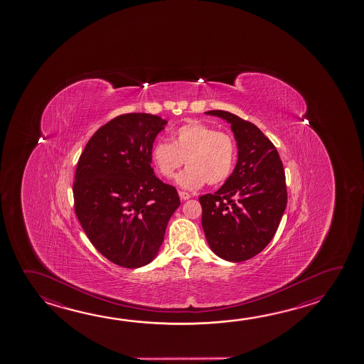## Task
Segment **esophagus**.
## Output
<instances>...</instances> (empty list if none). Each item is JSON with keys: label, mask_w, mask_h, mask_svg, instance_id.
I'll list each match as a JSON object with an SVG mask.
<instances>
[{"label": "esophagus", "mask_w": 364, "mask_h": 364, "mask_svg": "<svg viewBox=\"0 0 364 364\" xmlns=\"http://www.w3.org/2000/svg\"><path fill=\"white\" fill-rule=\"evenodd\" d=\"M179 197L181 200H188V199H191V194L186 193V191H179Z\"/></svg>", "instance_id": "34e87169"}]
</instances>
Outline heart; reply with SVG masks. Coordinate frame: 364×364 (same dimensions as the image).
<instances>
[{"label": "heart", "instance_id": "obj_1", "mask_svg": "<svg viewBox=\"0 0 364 364\" xmlns=\"http://www.w3.org/2000/svg\"><path fill=\"white\" fill-rule=\"evenodd\" d=\"M151 160L159 173L171 179L180 167L176 183L184 189H199L205 183L220 185L229 179L235 165V141L225 132L200 122H189L171 133V143L157 141Z\"/></svg>", "mask_w": 364, "mask_h": 364}]
</instances>
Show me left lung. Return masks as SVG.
<instances>
[{
  "label": "left lung",
  "mask_w": 364,
  "mask_h": 364,
  "mask_svg": "<svg viewBox=\"0 0 364 364\" xmlns=\"http://www.w3.org/2000/svg\"><path fill=\"white\" fill-rule=\"evenodd\" d=\"M207 115L231 125L237 162L215 193L199 198L202 226L210 250L223 259H250L267 247L287 208L285 171L277 149L252 122L228 111Z\"/></svg>",
  "instance_id": "obj_1"
}]
</instances>
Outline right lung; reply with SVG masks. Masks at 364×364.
Listing matches in <instances>:
<instances>
[{"mask_svg": "<svg viewBox=\"0 0 364 364\" xmlns=\"http://www.w3.org/2000/svg\"><path fill=\"white\" fill-rule=\"evenodd\" d=\"M166 124L143 112L117 116L97 130L77 161V220L95 248L122 267L154 261L180 205L176 189L151 166L154 139Z\"/></svg>", "mask_w": 364, "mask_h": 364, "instance_id": "add662e5", "label": "right lung"}]
</instances>
